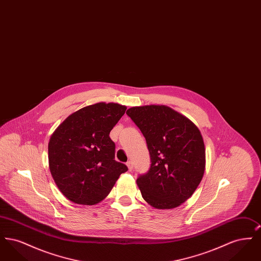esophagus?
Instances as JSON below:
<instances>
[{"mask_svg":"<svg viewBox=\"0 0 261 261\" xmlns=\"http://www.w3.org/2000/svg\"><path fill=\"white\" fill-rule=\"evenodd\" d=\"M127 166H128V169H129V171H131L132 169H133V162H131V161H129V162H127Z\"/></svg>","mask_w":261,"mask_h":261,"instance_id":"esophagus-1","label":"esophagus"}]
</instances>
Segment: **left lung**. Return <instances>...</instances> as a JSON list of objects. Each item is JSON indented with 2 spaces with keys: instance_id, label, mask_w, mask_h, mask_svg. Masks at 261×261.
<instances>
[{
  "instance_id": "obj_1",
  "label": "left lung",
  "mask_w": 261,
  "mask_h": 261,
  "mask_svg": "<svg viewBox=\"0 0 261 261\" xmlns=\"http://www.w3.org/2000/svg\"><path fill=\"white\" fill-rule=\"evenodd\" d=\"M126 113L146 138L150 155L149 171L137 179L143 199L158 210L179 206L204 173L205 149L199 128L166 106L133 107Z\"/></svg>"
}]
</instances>
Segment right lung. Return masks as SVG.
Wrapping results in <instances>:
<instances>
[{"label":"right lung","instance_id":"add662e5","mask_svg":"<svg viewBox=\"0 0 261 261\" xmlns=\"http://www.w3.org/2000/svg\"><path fill=\"white\" fill-rule=\"evenodd\" d=\"M126 107L98 102L70 114L50 137L49 167L62 195L78 204L105 199L127 166L114 160L110 138Z\"/></svg>","mask_w":261,"mask_h":261}]
</instances>
